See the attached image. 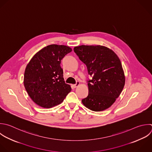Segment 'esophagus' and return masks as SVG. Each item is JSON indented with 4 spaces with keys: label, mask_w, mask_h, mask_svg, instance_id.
Listing matches in <instances>:
<instances>
[{
    "label": "esophagus",
    "mask_w": 152,
    "mask_h": 152,
    "mask_svg": "<svg viewBox=\"0 0 152 152\" xmlns=\"http://www.w3.org/2000/svg\"><path fill=\"white\" fill-rule=\"evenodd\" d=\"M79 84H80V81H77L75 84H73V85H72V86H73L74 88H76L77 87H78V86H79Z\"/></svg>",
    "instance_id": "obj_1"
}]
</instances>
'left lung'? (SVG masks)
Listing matches in <instances>:
<instances>
[{
	"mask_svg": "<svg viewBox=\"0 0 152 152\" xmlns=\"http://www.w3.org/2000/svg\"><path fill=\"white\" fill-rule=\"evenodd\" d=\"M79 59L86 64L92 78L87 81L88 94L83 104L93 111L109 108L122 92L125 76L118 56L106 47L82 45L74 48Z\"/></svg>",
	"mask_w": 152,
	"mask_h": 152,
	"instance_id": "obj_1",
	"label": "left lung"
}]
</instances>
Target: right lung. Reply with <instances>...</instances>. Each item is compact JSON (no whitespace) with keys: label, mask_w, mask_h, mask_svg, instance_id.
Listing matches in <instances>:
<instances>
[{"label":"right lung","mask_w":152,"mask_h":152,"mask_svg":"<svg viewBox=\"0 0 152 152\" xmlns=\"http://www.w3.org/2000/svg\"><path fill=\"white\" fill-rule=\"evenodd\" d=\"M72 52L64 45H49L38 52L27 65L24 78L26 91L37 105L50 108L61 103L71 88L65 83L62 59Z\"/></svg>","instance_id":"obj_1"}]
</instances>
